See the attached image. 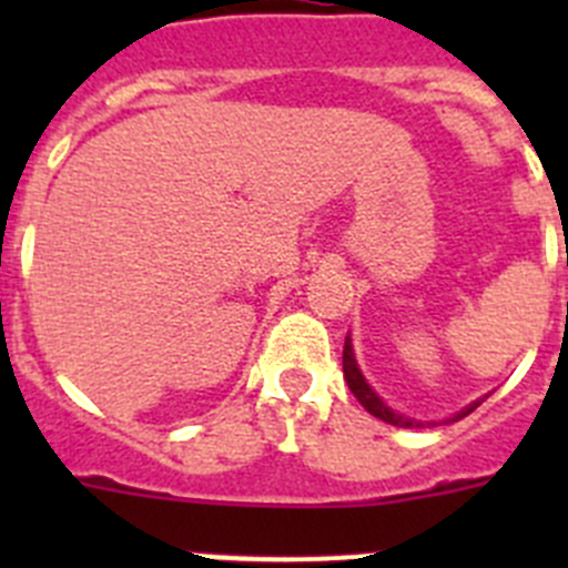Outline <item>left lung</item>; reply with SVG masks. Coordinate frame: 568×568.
Returning <instances> with one entry per match:
<instances>
[{"instance_id":"obj_1","label":"left lung","mask_w":568,"mask_h":568,"mask_svg":"<svg viewBox=\"0 0 568 568\" xmlns=\"http://www.w3.org/2000/svg\"><path fill=\"white\" fill-rule=\"evenodd\" d=\"M344 378L346 384H349V389H353L355 398L361 400V406H364L366 413L375 415V418H381L384 424H393V426H406V429H418V426H424L420 420H413V418H404V415L393 413L389 406L384 404V400L378 398V395L373 393V386L366 384L364 375H361L358 364H355V355H353V341H349V335H346L344 341ZM475 406H480V400H475L471 406H466L464 413H458L455 418H466V415L475 409Z\"/></svg>"}]
</instances>
